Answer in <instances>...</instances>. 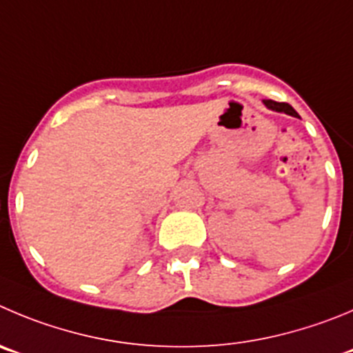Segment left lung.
Returning a JSON list of instances; mask_svg holds the SVG:
<instances>
[{
  "label": "left lung",
  "instance_id": "left-lung-1",
  "mask_svg": "<svg viewBox=\"0 0 353 353\" xmlns=\"http://www.w3.org/2000/svg\"><path fill=\"white\" fill-rule=\"evenodd\" d=\"M265 104L270 108V110H273V111H281V113H288V114H291V117H298V113H296V111L292 110L289 104H285V102L265 101Z\"/></svg>",
  "mask_w": 353,
  "mask_h": 353
}]
</instances>
